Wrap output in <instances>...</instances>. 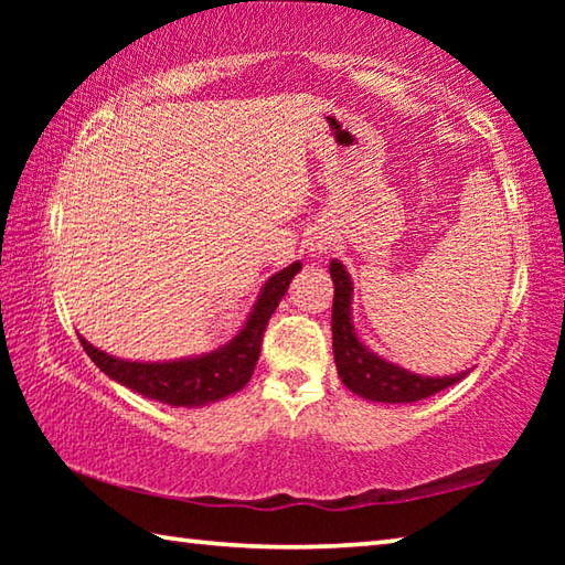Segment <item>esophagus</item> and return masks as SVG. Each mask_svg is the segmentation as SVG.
I'll return each instance as SVG.
<instances>
[{
  "mask_svg": "<svg viewBox=\"0 0 565 565\" xmlns=\"http://www.w3.org/2000/svg\"><path fill=\"white\" fill-rule=\"evenodd\" d=\"M329 244H331V242H329V236L321 232L319 236H313V238H311V252H313V254H319V256H323V254H327L329 248H331Z\"/></svg>",
  "mask_w": 565,
  "mask_h": 565,
  "instance_id": "1",
  "label": "esophagus"
}]
</instances>
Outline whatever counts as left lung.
I'll return each mask as SVG.
<instances>
[{"label": "left lung", "mask_w": 565, "mask_h": 565, "mask_svg": "<svg viewBox=\"0 0 565 565\" xmlns=\"http://www.w3.org/2000/svg\"><path fill=\"white\" fill-rule=\"evenodd\" d=\"M329 271L333 281V361H337L339 376L349 391L361 398L379 401V404H414V401L434 396L468 376V371L451 376H424L381 359L359 339L356 327H353V281L347 266L339 259H331Z\"/></svg>", "instance_id": "1"}]
</instances>
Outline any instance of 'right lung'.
I'll return each mask as SVG.
<instances>
[{
  "label": "right lung",
  "instance_id": "right-lung-1",
  "mask_svg": "<svg viewBox=\"0 0 565 565\" xmlns=\"http://www.w3.org/2000/svg\"><path fill=\"white\" fill-rule=\"evenodd\" d=\"M299 271L301 262H294L269 276L236 337L226 341L224 347L199 353V356L174 361H129L92 347L84 337H79V341L104 374L141 396L184 408L214 404V401L232 396L248 384L256 361H259L266 323H269L281 296L289 291L291 279Z\"/></svg>",
  "mask_w": 565,
  "mask_h": 565
}]
</instances>
